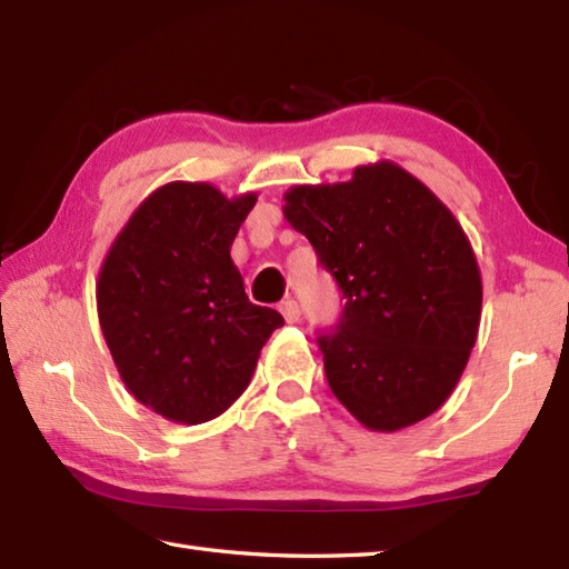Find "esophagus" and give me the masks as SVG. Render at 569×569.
<instances>
[{
    "label": "esophagus",
    "instance_id": "obj_1",
    "mask_svg": "<svg viewBox=\"0 0 569 569\" xmlns=\"http://www.w3.org/2000/svg\"><path fill=\"white\" fill-rule=\"evenodd\" d=\"M278 310H281V316L286 322H298L300 320V308L293 298H286L281 306H278Z\"/></svg>",
    "mask_w": 569,
    "mask_h": 569
}]
</instances>
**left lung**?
<instances>
[{
    "mask_svg": "<svg viewBox=\"0 0 569 569\" xmlns=\"http://www.w3.org/2000/svg\"><path fill=\"white\" fill-rule=\"evenodd\" d=\"M283 217L347 298L320 337L325 377L361 426L396 432L432 416L462 377L481 320L479 263L452 210L393 161L345 183L293 186Z\"/></svg>",
    "mask_w": 569,
    "mask_h": 569,
    "instance_id": "1",
    "label": "left lung"
}]
</instances>
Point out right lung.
Instances as JSON below:
<instances>
[{
    "label": "right lung",
    "instance_id": "1",
    "mask_svg": "<svg viewBox=\"0 0 569 569\" xmlns=\"http://www.w3.org/2000/svg\"><path fill=\"white\" fill-rule=\"evenodd\" d=\"M253 204L257 192L171 180L137 204L100 266L98 318L119 377L180 426L224 413L283 325L251 303L229 257Z\"/></svg>",
    "mask_w": 569,
    "mask_h": 569
}]
</instances>
